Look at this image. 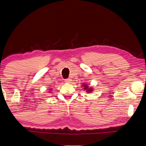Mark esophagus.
<instances>
[{"instance_id": "1", "label": "esophagus", "mask_w": 146, "mask_h": 146, "mask_svg": "<svg viewBox=\"0 0 146 146\" xmlns=\"http://www.w3.org/2000/svg\"><path fill=\"white\" fill-rule=\"evenodd\" d=\"M71 81H72V80H71V78H67V79H66V80H65V82H66V83H71Z\"/></svg>"}]
</instances>
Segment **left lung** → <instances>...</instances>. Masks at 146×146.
Segmentation results:
<instances>
[{
  "mask_svg": "<svg viewBox=\"0 0 146 146\" xmlns=\"http://www.w3.org/2000/svg\"><path fill=\"white\" fill-rule=\"evenodd\" d=\"M84 89L86 90V92H88V93H91V91H93V90L92 88H90V89H89V88H88V86L87 85H86V84H85V86H84Z\"/></svg>",
  "mask_w": 146,
  "mask_h": 146,
  "instance_id": "1",
  "label": "left lung"
}]
</instances>
